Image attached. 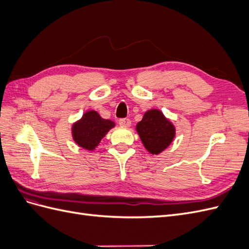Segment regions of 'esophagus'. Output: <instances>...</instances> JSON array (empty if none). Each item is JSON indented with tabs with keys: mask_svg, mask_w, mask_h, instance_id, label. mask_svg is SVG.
Instances as JSON below:
<instances>
[{
	"mask_svg": "<svg viewBox=\"0 0 249 249\" xmlns=\"http://www.w3.org/2000/svg\"><path fill=\"white\" fill-rule=\"evenodd\" d=\"M119 125L123 127H129L131 125V120L127 118H122L119 119Z\"/></svg>",
	"mask_w": 249,
	"mask_h": 249,
	"instance_id": "obj_1",
	"label": "esophagus"
}]
</instances>
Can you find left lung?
Masks as SVG:
<instances>
[{"mask_svg": "<svg viewBox=\"0 0 249 249\" xmlns=\"http://www.w3.org/2000/svg\"><path fill=\"white\" fill-rule=\"evenodd\" d=\"M136 131L143 146L149 154L164 152L176 137V126L161 110L150 109L136 124Z\"/></svg>", "mask_w": 249, "mask_h": 249, "instance_id": "left-lung-1", "label": "left lung"}]
</instances>
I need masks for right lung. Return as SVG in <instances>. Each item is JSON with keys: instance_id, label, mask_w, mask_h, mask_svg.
Wrapping results in <instances>:
<instances>
[{"instance_id": "obj_1", "label": "right lung", "mask_w": 249, "mask_h": 249, "mask_svg": "<svg viewBox=\"0 0 249 249\" xmlns=\"http://www.w3.org/2000/svg\"><path fill=\"white\" fill-rule=\"evenodd\" d=\"M114 126V122L102 118L99 112L89 110L72 124L71 136L77 145L92 152Z\"/></svg>"}]
</instances>
